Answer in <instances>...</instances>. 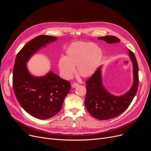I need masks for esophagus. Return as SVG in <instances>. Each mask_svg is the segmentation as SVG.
<instances>
[{"label": "esophagus", "instance_id": "34e87169", "mask_svg": "<svg viewBox=\"0 0 151 151\" xmlns=\"http://www.w3.org/2000/svg\"><path fill=\"white\" fill-rule=\"evenodd\" d=\"M78 86H79V84H77V83H74L72 84V87L73 88H76V87Z\"/></svg>", "mask_w": 151, "mask_h": 151}]
</instances>
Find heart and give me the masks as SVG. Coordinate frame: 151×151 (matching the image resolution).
I'll list each match as a JSON object with an SVG mask.
<instances>
[{
	"label": "heart",
	"instance_id": "obj_1",
	"mask_svg": "<svg viewBox=\"0 0 151 151\" xmlns=\"http://www.w3.org/2000/svg\"><path fill=\"white\" fill-rule=\"evenodd\" d=\"M103 52L93 43L77 42L71 45L66 56L58 61V68L65 79H70L77 67L78 75L83 78L92 77L101 63Z\"/></svg>",
	"mask_w": 151,
	"mask_h": 151
}]
</instances>
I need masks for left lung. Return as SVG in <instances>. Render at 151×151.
Returning <instances> with one entry per match:
<instances>
[{
    "mask_svg": "<svg viewBox=\"0 0 151 151\" xmlns=\"http://www.w3.org/2000/svg\"><path fill=\"white\" fill-rule=\"evenodd\" d=\"M109 44L120 42L115 36L99 37ZM129 57L133 65L134 81L131 88L121 96H115L105 89L103 84L101 66L98 67L95 74L86 82V95L85 106L94 118L99 120H109L120 115L129 106L137 91L139 85V68L134 53L129 50Z\"/></svg>",
    "mask_w": 151,
    "mask_h": 151,
    "instance_id": "left-lung-1",
    "label": "left lung"
}]
</instances>
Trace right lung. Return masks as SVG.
Here are the masks:
<instances>
[{
    "instance_id": "add662e5",
    "label": "right lung",
    "mask_w": 151,
    "mask_h": 151,
    "mask_svg": "<svg viewBox=\"0 0 151 151\" xmlns=\"http://www.w3.org/2000/svg\"><path fill=\"white\" fill-rule=\"evenodd\" d=\"M57 39L43 35L29 41L17 53L13 68V89L18 102L27 113L41 120L51 118L60 110L70 83L52 71L44 76H34L26 63L40 48Z\"/></svg>"
}]
</instances>
